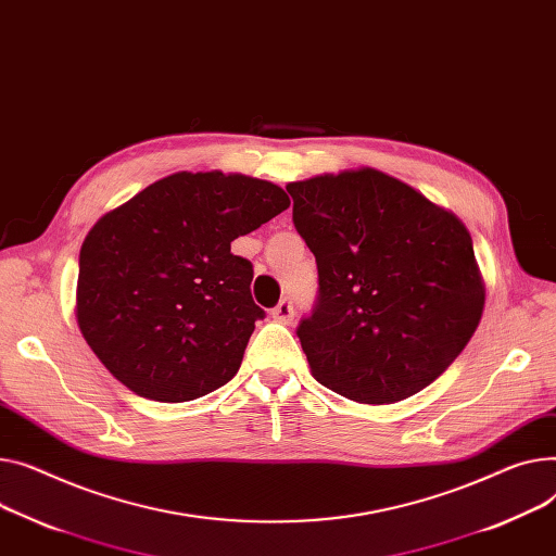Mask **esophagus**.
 <instances>
[{
	"instance_id": "obj_1",
	"label": "esophagus",
	"mask_w": 556,
	"mask_h": 556,
	"mask_svg": "<svg viewBox=\"0 0 556 556\" xmlns=\"http://www.w3.org/2000/svg\"><path fill=\"white\" fill-rule=\"evenodd\" d=\"M273 319L275 321H281V324H290L292 317H294V308H292V302L290 300H281L273 311H270Z\"/></svg>"
}]
</instances>
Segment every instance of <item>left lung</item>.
Wrapping results in <instances>:
<instances>
[{
	"mask_svg": "<svg viewBox=\"0 0 556 556\" xmlns=\"http://www.w3.org/2000/svg\"><path fill=\"white\" fill-rule=\"evenodd\" d=\"M319 273L298 328L313 378L349 400L393 404L463 353L485 281L463 220L412 185L357 167L286 185Z\"/></svg>",
	"mask_w": 556,
	"mask_h": 556,
	"instance_id": "left-lung-1",
	"label": "left lung"
}]
</instances>
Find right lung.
Returning <instances> with one entry per match:
<instances>
[{"label": "right lung", "instance_id": "right-lung-1", "mask_svg": "<svg viewBox=\"0 0 556 556\" xmlns=\"http://www.w3.org/2000/svg\"><path fill=\"white\" fill-rule=\"evenodd\" d=\"M288 205L270 180L214 169L169 174L102 214L80 250L76 319L106 371L156 402L230 382L266 315L230 243Z\"/></svg>", "mask_w": 556, "mask_h": 556}]
</instances>
